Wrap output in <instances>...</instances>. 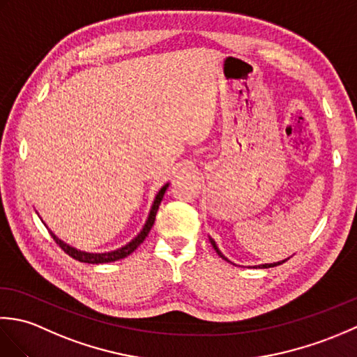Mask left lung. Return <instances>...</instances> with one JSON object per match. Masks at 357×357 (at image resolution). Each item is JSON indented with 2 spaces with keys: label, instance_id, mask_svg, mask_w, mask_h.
<instances>
[{
  "label": "left lung",
  "instance_id": "left-lung-1",
  "mask_svg": "<svg viewBox=\"0 0 357 357\" xmlns=\"http://www.w3.org/2000/svg\"><path fill=\"white\" fill-rule=\"evenodd\" d=\"M211 245L215 247V250H216V252H218V255L221 256L222 259H225V257L221 255V252H219V250H218V247H216V244H215L213 241H211ZM282 262H284V261H282ZM282 262H276V264H264V265H259V267H262V268H270V267H275V265H279V264H282Z\"/></svg>",
  "mask_w": 357,
  "mask_h": 357
}]
</instances>
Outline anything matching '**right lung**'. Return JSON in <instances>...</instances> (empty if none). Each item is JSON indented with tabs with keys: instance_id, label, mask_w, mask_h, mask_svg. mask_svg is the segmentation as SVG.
Masks as SVG:
<instances>
[{
	"instance_id": "add662e5",
	"label": "right lung",
	"mask_w": 357,
	"mask_h": 357,
	"mask_svg": "<svg viewBox=\"0 0 357 357\" xmlns=\"http://www.w3.org/2000/svg\"><path fill=\"white\" fill-rule=\"evenodd\" d=\"M167 187H169V184H165L161 190H159V193L156 195L155 198V202L153 206H151V210H150V215H149V219L146 225H144L142 231L136 236L132 242H128V244L123 248H118L115 250V252H110V253H86V252H79V250L73 248L70 245L64 244V242L61 239H58L55 234H52V238L55 239L56 244L61 247V250L64 253H67L69 256H72L73 259H77L79 262H86V264H104V262H113V261H119V259H124V257H127L128 255H132L136 248L139 247V244H142V241L147 238L149 231L151 230V227H153V222H155V218H156V211L159 208V204H161L162 198H164V193L167 190Z\"/></svg>"
}]
</instances>
